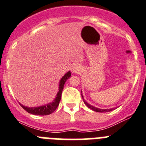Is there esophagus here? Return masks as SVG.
Listing matches in <instances>:
<instances>
[{
  "mask_svg": "<svg viewBox=\"0 0 146 146\" xmlns=\"http://www.w3.org/2000/svg\"><path fill=\"white\" fill-rule=\"evenodd\" d=\"M71 70L73 73H78V71L80 70V68H79V66L78 64H74V65L72 66Z\"/></svg>",
  "mask_w": 146,
  "mask_h": 146,
  "instance_id": "esophagus-1",
  "label": "esophagus"
}]
</instances>
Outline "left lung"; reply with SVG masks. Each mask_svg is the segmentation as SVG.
<instances>
[{
    "label": "left lung",
    "instance_id": "8db88e82",
    "mask_svg": "<svg viewBox=\"0 0 146 146\" xmlns=\"http://www.w3.org/2000/svg\"><path fill=\"white\" fill-rule=\"evenodd\" d=\"M82 98H83L84 103L85 104V105H87V107H89V108L91 109V110H93V111H97V112H107V111H111V110H115L114 108L108 109V110H106H106H103V109H99V108H97V107H95V106H92V105H90V104L87 103V101L84 99V97H83V96H82Z\"/></svg>",
    "mask_w": 146,
    "mask_h": 146
}]
</instances>
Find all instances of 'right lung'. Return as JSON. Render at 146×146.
Here are the masks:
<instances>
[{
  "mask_svg": "<svg viewBox=\"0 0 146 146\" xmlns=\"http://www.w3.org/2000/svg\"><path fill=\"white\" fill-rule=\"evenodd\" d=\"M71 76V73L70 71H68V73H65L64 76L61 78L60 82H59V91H58L57 94H56V97L55 98V99L52 101L51 103H49L48 104H45L44 106H36V107H28V106H25L20 104V106H22L24 110L28 111L29 113H31L32 115H48L51 114L52 112H54L56 110V109L57 108L59 104V101L61 100V97H62V92L63 88H64V83L66 82L67 79L69 78Z\"/></svg>",
  "mask_w": 146,
  "mask_h": 146,
  "instance_id": "1",
  "label": "right lung"
}]
</instances>
